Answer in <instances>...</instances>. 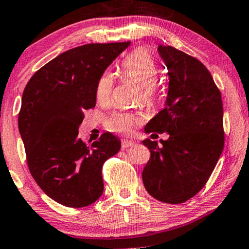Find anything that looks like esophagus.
Instances as JSON below:
<instances>
[{"label": "esophagus", "mask_w": 249, "mask_h": 249, "mask_svg": "<svg viewBox=\"0 0 249 249\" xmlns=\"http://www.w3.org/2000/svg\"><path fill=\"white\" fill-rule=\"evenodd\" d=\"M133 144H134V142L128 141V140H123V141H122V149H127Z\"/></svg>", "instance_id": "esophagus-1"}]
</instances>
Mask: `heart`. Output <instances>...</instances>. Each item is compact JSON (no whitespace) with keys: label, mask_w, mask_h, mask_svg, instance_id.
I'll list each match as a JSON object with an SVG mask.
<instances>
[{"label":"heart","mask_w":249,"mask_h":249,"mask_svg":"<svg viewBox=\"0 0 249 249\" xmlns=\"http://www.w3.org/2000/svg\"><path fill=\"white\" fill-rule=\"evenodd\" d=\"M120 72L123 79L131 80L139 86L136 100H141L146 107L152 108L161 99V88L156 81L159 74V66L152 54L144 48H138L121 62ZM114 81L110 74L104 73L98 79L96 99L99 104L106 105L111 99ZM142 123V115L133 111H115L107 118L106 128L118 134H131L136 126Z\"/></svg>","instance_id":"b5f03b06"}]
</instances>
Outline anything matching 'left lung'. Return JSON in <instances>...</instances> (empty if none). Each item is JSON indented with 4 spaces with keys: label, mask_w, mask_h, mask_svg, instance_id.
<instances>
[{
    "label": "left lung",
    "mask_w": 249,
    "mask_h": 249,
    "mask_svg": "<svg viewBox=\"0 0 249 249\" xmlns=\"http://www.w3.org/2000/svg\"><path fill=\"white\" fill-rule=\"evenodd\" d=\"M158 52L168 69L166 107L148 124L145 133H168L169 139H146L150 159L142 173L148 193L163 203L179 204L208 183L225 145L221 92L197 58L171 46ZM153 135V134H152Z\"/></svg>",
    "instance_id": "left-lung-1"
}]
</instances>
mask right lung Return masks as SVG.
I'll return each mask as SVG.
<instances>
[{
	"label": "right lung",
	"instance_id": "right-lung-1",
	"mask_svg": "<svg viewBox=\"0 0 249 249\" xmlns=\"http://www.w3.org/2000/svg\"><path fill=\"white\" fill-rule=\"evenodd\" d=\"M129 41L87 44L40 68L23 90L18 125L31 176L59 204L83 208L104 192L101 168L121 141L104 133L87 144L78 138L85 110L96 106V85Z\"/></svg>",
	"mask_w": 249,
	"mask_h": 249
}]
</instances>
